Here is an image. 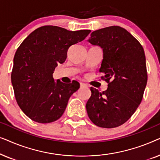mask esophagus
<instances>
[{
  "mask_svg": "<svg viewBox=\"0 0 160 160\" xmlns=\"http://www.w3.org/2000/svg\"><path fill=\"white\" fill-rule=\"evenodd\" d=\"M80 86H81V87H87V85L86 84H84V83L81 82L80 83Z\"/></svg>",
  "mask_w": 160,
  "mask_h": 160,
  "instance_id": "obj_1",
  "label": "esophagus"
}]
</instances>
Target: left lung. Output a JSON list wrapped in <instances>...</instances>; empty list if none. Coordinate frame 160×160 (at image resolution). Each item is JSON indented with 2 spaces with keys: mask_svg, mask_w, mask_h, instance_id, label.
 I'll list each match as a JSON object with an SVG mask.
<instances>
[{
  "mask_svg": "<svg viewBox=\"0 0 160 160\" xmlns=\"http://www.w3.org/2000/svg\"><path fill=\"white\" fill-rule=\"evenodd\" d=\"M87 41L102 49L99 72L108 82V89L102 92L90 88L87 114L100 128H117L132 117L143 98L148 78L143 48L119 26L93 31Z\"/></svg>",
  "mask_w": 160,
  "mask_h": 160,
  "instance_id": "8db88e82",
  "label": "left lung"
}]
</instances>
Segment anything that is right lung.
Segmentation results:
<instances>
[{
  "label": "right lung",
  "instance_id": "obj_1",
  "mask_svg": "<svg viewBox=\"0 0 160 160\" xmlns=\"http://www.w3.org/2000/svg\"><path fill=\"white\" fill-rule=\"evenodd\" d=\"M91 30L70 31L47 25L32 32L17 49L12 83L17 104L32 121L50 123L62 117L71 96L79 88L73 81L54 82L52 74L67 58L71 46L84 40Z\"/></svg>",
  "mask_w": 160,
  "mask_h": 160
}]
</instances>
